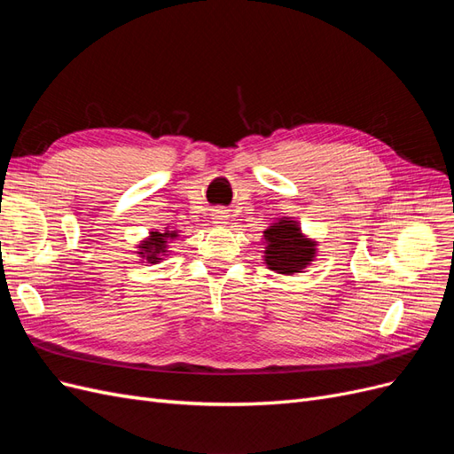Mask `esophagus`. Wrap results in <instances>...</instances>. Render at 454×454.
Here are the masks:
<instances>
[{"label":"esophagus","mask_w":454,"mask_h":454,"mask_svg":"<svg viewBox=\"0 0 454 454\" xmlns=\"http://www.w3.org/2000/svg\"><path fill=\"white\" fill-rule=\"evenodd\" d=\"M212 219H214V223L215 225H225V223H229V212L227 210H223V208H215L214 210V214H212Z\"/></svg>","instance_id":"obj_1"}]
</instances>
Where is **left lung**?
<instances>
[{
	"label": "left lung",
	"instance_id": "obj_1",
	"mask_svg": "<svg viewBox=\"0 0 454 454\" xmlns=\"http://www.w3.org/2000/svg\"><path fill=\"white\" fill-rule=\"evenodd\" d=\"M263 261L267 269L292 277L303 272L318 254V242L301 231L294 217H278L263 231Z\"/></svg>",
	"mask_w": 454,
	"mask_h": 454
}]
</instances>
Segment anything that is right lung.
Instances as JSON below:
<instances>
[{
  "label": "right lung",
  "instance_id": "add662e5",
  "mask_svg": "<svg viewBox=\"0 0 454 454\" xmlns=\"http://www.w3.org/2000/svg\"><path fill=\"white\" fill-rule=\"evenodd\" d=\"M180 239V231H172L170 227H164V231H149V235L136 244V254L140 257V263L157 265L170 254L168 244L172 240Z\"/></svg>",
  "mask_w": 454,
  "mask_h": 454
}]
</instances>
